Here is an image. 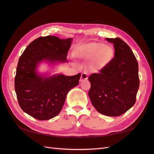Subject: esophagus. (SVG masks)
<instances>
[{"label": "esophagus", "instance_id": "1", "mask_svg": "<svg viewBox=\"0 0 154 154\" xmlns=\"http://www.w3.org/2000/svg\"><path fill=\"white\" fill-rule=\"evenodd\" d=\"M88 78V76L86 72H83L82 74V76H81V78L80 79V82H83V81H85L86 80H87Z\"/></svg>", "mask_w": 154, "mask_h": 154}]
</instances>
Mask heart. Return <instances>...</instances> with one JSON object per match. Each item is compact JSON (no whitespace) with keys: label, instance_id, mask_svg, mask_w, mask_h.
Returning a JSON list of instances; mask_svg holds the SVG:
<instances>
[{"label":"heart","instance_id":"obj_1","mask_svg":"<svg viewBox=\"0 0 154 154\" xmlns=\"http://www.w3.org/2000/svg\"><path fill=\"white\" fill-rule=\"evenodd\" d=\"M75 57L85 60H91L92 69L98 71L104 68L114 56V49L110 45L100 42H92L78 45L74 50Z\"/></svg>","mask_w":154,"mask_h":154}]
</instances>
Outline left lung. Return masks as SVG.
I'll list each match as a JSON object with an SVG mask.
<instances>
[{
  "instance_id": "obj_1",
  "label": "left lung",
  "mask_w": 154,
  "mask_h": 154,
  "mask_svg": "<svg viewBox=\"0 0 154 154\" xmlns=\"http://www.w3.org/2000/svg\"><path fill=\"white\" fill-rule=\"evenodd\" d=\"M106 40L114 44V58L99 73L88 77L92 105L100 113L115 117L136 103L139 87L138 63L131 49L119 38Z\"/></svg>"
}]
</instances>
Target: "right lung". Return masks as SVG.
Listing matches in <instances>:
<instances>
[{
  "instance_id": "right-lung-1",
  "label": "right lung",
  "mask_w": 154,
  "mask_h": 154,
  "mask_svg": "<svg viewBox=\"0 0 154 154\" xmlns=\"http://www.w3.org/2000/svg\"><path fill=\"white\" fill-rule=\"evenodd\" d=\"M72 38L42 36L27 46L18 60L15 90L18 104L26 113L36 119L48 120L61 111L68 92L79 84L81 73L67 76H40L36 67L42 61L67 62Z\"/></svg>"
}]
</instances>
